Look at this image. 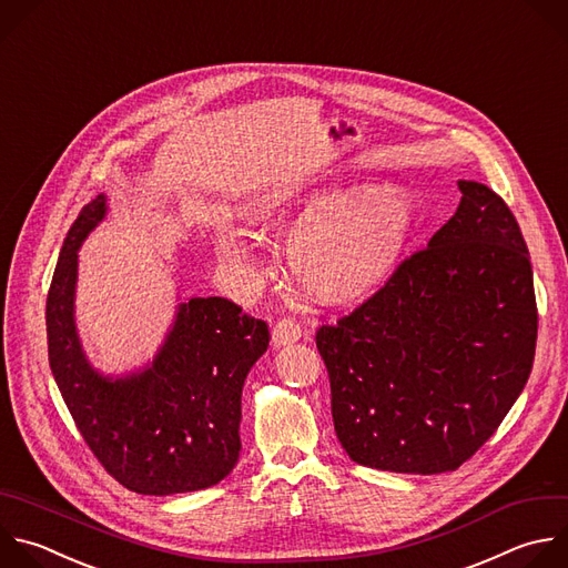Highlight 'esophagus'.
I'll list each match as a JSON object with an SVG mask.
<instances>
[{"label": "esophagus", "mask_w": 568, "mask_h": 568, "mask_svg": "<svg viewBox=\"0 0 568 568\" xmlns=\"http://www.w3.org/2000/svg\"><path fill=\"white\" fill-rule=\"evenodd\" d=\"M301 338V325L294 318H283L274 325L272 329V345L274 347H285L292 345Z\"/></svg>", "instance_id": "esophagus-1"}]
</instances>
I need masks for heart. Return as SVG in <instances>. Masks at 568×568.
Returning <instances> with one entry per match:
<instances>
[{"label": "heart", "mask_w": 568, "mask_h": 568, "mask_svg": "<svg viewBox=\"0 0 568 568\" xmlns=\"http://www.w3.org/2000/svg\"><path fill=\"white\" fill-rule=\"evenodd\" d=\"M247 219L256 225L298 221L285 241L294 281L325 303L374 294L395 274L413 236L417 207L399 184L356 186L327 178H301L267 189ZM214 250L241 283L256 278L254 245L245 230L223 225Z\"/></svg>", "instance_id": "heart-1"}]
</instances>
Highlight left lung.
<instances>
[{
	"instance_id": "1",
	"label": "left lung",
	"mask_w": 568,
	"mask_h": 568,
	"mask_svg": "<svg viewBox=\"0 0 568 568\" xmlns=\"http://www.w3.org/2000/svg\"><path fill=\"white\" fill-rule=\"evenodd\" d=\"M367 303L316 332L334 430L352 462L437 475L470 459L521 395L535 356L519 225L481 182Z\"/></svg>"
}]
</instances>
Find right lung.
Segmentation results:
<instances>
[{
    "mask_svg": "<svg viewBox=\"0 0 568 568\" xmlns=\"http://www.w3.org/2000/svg\"><path fill=\"white\" fill-rule=\"evenodd\" d=\"M98 194L69 230L47 298L49 363L84 442L122 486L140 495L194 493L223 481L241 455V395L270 329L221 296H175L153 358L102 372L78 323L80 247L106 219Z\"/></svg>",
    "mask_w": 568,
    "mask_h": 568,
    "instance_id": "1",
    "label": "right lung"
}]
</instances>
